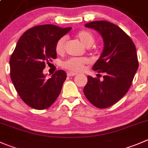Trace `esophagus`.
Here are the masks:
<instances>
[{"instance_id": "34e87169", "label": "esophagus", "mask_w": 148, "mask_h": 148, "mask_svg": "<svg viewBox=\"0 0 148 148\" xmlns=\"http://www.w3.org/2000/svg\"><path fill=\"white\" fill-rule=\"evenodd\" d=\"M77 75V73H74V72H69L67 73V76L68 77H74V76Z\"/></svg>"}]
</instances>
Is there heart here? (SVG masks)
Masks as SVG:
<instances>
[{"mask_svg":"<svg viewBox=\"0 0 148 148\" xmlns=\"http://www.w3.org/2000/svg\"><path fill=\"white\" fill-rule=\"evenodd\" d=\"M77 38L79 40L84 46L90 48L95 43L94 35L87 30H82L77 34ZM66 38L62 37L56 43L55 50L58 54H62L65 50ZM90 61L87 58H69L62 64V66L73 72H79L83 71L85 66Z\"/></svg>","mask_w":148,"mask_h":148,"instance_id":"1","label":"heart"}]
</instances>
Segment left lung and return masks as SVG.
I'll return each instance as SVG.
<instances>
[{
	"instance_id": "1",
	"label": "left lung",
	"mask_w": 148,
	"mask_h": 148,
	"mask_svg": "<svg viewBox=\"0 0 148 148\" xmlns=\"http://www.w3.org/2000/svg\"><path fill=\"white\" fill-rule=\"evenodd\" d=\"M84 26L98 32L103 39V51L92 69L104 76L103 81L88 76L84 94L93 106L106 108L122 98L131 87L139 66L135 45L113 23L95 21Z\"/></svg>"
}]
</instances>
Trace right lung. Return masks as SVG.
<instances>
[{"label": "right lung", "instance_id": "obj_1", "mask_svg": "<svg viewBox=\"0 0 148 148\" xmlns=\"http://www.w3.org/2000/svg\"><path fill=\"white\" fill-rule=\"evenodd\" d=\"M71 29L53 24L38 25L26 31L10 58V76L21 100L37 110L49 108L60 95L66 74L58 70L46 79L45 63L56 58L57 41Z\"/></svg>", "mask_w": 148, "mask_h": 148}]
</instances>
